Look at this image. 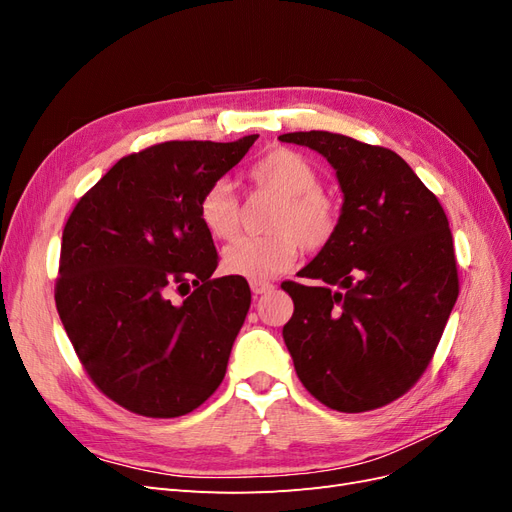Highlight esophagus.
Here are the masks:
<instances>
[{
	"instance_id": "obj_1",
	"label": "esophagus",
	"mask_w": 512,
	"mask_h": 512,
	"mask_svg": "<svg viewBox=\"0 0 512 512\" xmlns=\"http://www.w3.org/2000/svg\"><path fill=\"white\" fill-rule=\"evenodd\" d=\"M250 288H252V292L256 294H267V292H271L275 286L271 284V282H258V280H254V282H250Z\"/></svg>"
}]
</instances>
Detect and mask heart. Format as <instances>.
Segmentation results:
<instances>
[{"label": "heart", "instance_id": "heart-1", "mask_svg": "<svg viewBox=\"0 0 512 512\" xmlns=\"http://www.w3.org/2000/svg\"><path fill=\"white\" fill-rule=\"evenodd\" d=\"M256 190L280 196L265 237H243L226 247L224 269L245 280L267 282L288 271L299 250L318 252L339 230L342 211L335 198L320 190V173L303 153L275 147L247 170ZM198 220L213 239L230 241L241 226V205L230 183L213 181L198 198Z\"/></svg>", "mask_w": 512, "mask_h": 512}]
</instances>
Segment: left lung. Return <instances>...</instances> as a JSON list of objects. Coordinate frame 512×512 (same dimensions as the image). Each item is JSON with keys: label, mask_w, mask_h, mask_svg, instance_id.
<instances>
[{"label": "left lung", "mask_w": 512, "mask_h": 512, "mask_svg": "<svg viewBox=\"0 0 512 512\" xmlns=\"http://www.w3.org/2000/svg\"><path fill=\"white\" fill-rule=\"evenodd\" d=\"M280 141L322 153L344 192L335 239L284 282V342L320 404L367 412L408 393L433 359L459 294L453 235L427 185L395 151L333 132Z\"/></svg>", "instance_id": "8db88e82"}]
</instances>
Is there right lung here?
Listing matches in <instances>:
<instances>
[{"label":"right lung","instance_id":"obj_1","mask_svg":"<svg viewBox=\"0 0 512 512\" xmlns=\"http://www.w3.org/2000/svg\"><path fill=\"white\" fill-rule=\"evenodd\" d=\"M256 138L130 153L72 209L55 305L89 380L121 408L175 418L222 384L252 292L239 275L211 277L220 258L198 198Z\"/></svg>","mask_w":512,"mask_h":512}]
</instances>
